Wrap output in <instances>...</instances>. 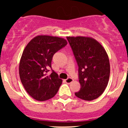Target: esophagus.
Returning <instances> with one entry per match:
<instances>
[{"label": "esophagus", "mask_w": 128, "mask_h": 128, "mask_svg": "<svg viewBox=\"0 0 128 128\" xmlns=\"http://www.w3.org/2000/svg\"><path fill=\"white\" fill-rule=\"evenodd\" d=\"M73 81V79L71 78H68L67 79H65V82L67 84H70Z\"/></svg>", "instance_id": "34e87169"}]
</instances>
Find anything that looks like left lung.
I'll return each instance as SVG.
<instances>
[{
  "label": "left lung",
  "instance_id": "1",
  "mask_svg": "<svg viewBox=\"0 0 128 128\" xmlns=\"http://www.w3.org/2000/svg\"><path fill=\"white\" fill-rule=\"evenodd\" d=\"M78 66L80 89L76 97L85 100L97 99L109 80L110 65L105 49L96 40L85 36H67Z\"/></svg>",
  "mask_w": 128,
  "mask_h": 128
}]
</instances>
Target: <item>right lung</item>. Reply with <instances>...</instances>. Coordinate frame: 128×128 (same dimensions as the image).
<instances>
[{"mask_svg":"<svg viewBox=\"0 0 128 128\" xmlns=\"http://www.w3.org/2000/svg\"><path fill=\"white\" fill-rule=\"evenodd\" d=\"M67 44L62 38L38 36L29 42L22 54L19 64L21 82L28 93L38 101L49 100L57 93L62 84L58 74L49 68L56 52Z\"/></svg>","mask_w":128,"mask_h":128,"instance_id":"right-lung-1","label":"right lung"}]
</instances>
